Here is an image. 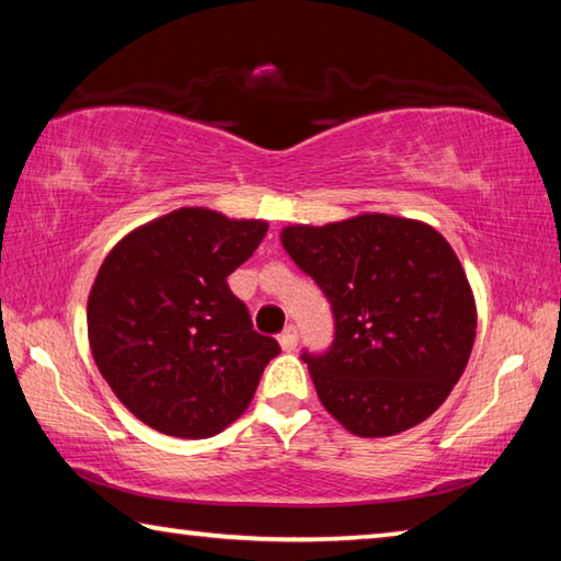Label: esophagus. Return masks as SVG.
<instances>
[{
  "instance_id": "1",
  "label": "esophagus",
  "mask_w": 561,
  "mask_h": 561,
  "mask_svg": "<svg viewBox=\"0 0 561 561\" xmlns=\"http://www.w3.org/2000/svg\"><path fill=\"white\" fill-rule=\"evenodd\" d=\"M297 344H299V331H297V327H287L279 334V346L284 348V351H294L297 348Z\"/></svg>"
}]
</instances>
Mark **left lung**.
Returning <instances> with one entry per match:
<instances>
[{"instance_id":"1","label":"left lung","mask_w":561,"mask_h":561,"mask_svg":"<svg viewBox=\"0 0 561 561\" xmlns=\"http://www.w3.org/2000/svg\"><path fill=\"white\" fill-rule=\"evenodd\" d=\"M282 244L334 314L331 346L301 354L327 411L360 438L403 433L438 411L478 327L445 237L405 217L358 215L284 227Z\"/></svg>"}]
</instances>
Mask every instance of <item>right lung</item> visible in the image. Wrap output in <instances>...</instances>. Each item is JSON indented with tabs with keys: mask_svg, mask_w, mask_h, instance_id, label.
I'll use <instances>...</instances> for the list:
<instances>
[{
	"mask_svg": "<svg viewBox=\"0 0 561 561\" xmlns=\"http://www.w3.org/2000/svg\"><path fill=\"white\" fill-rule=\"evenodd\" d=\"M267 222L183 207L113 247L89 294V341L128 411L175 438H210L250 405L279 354L252 329L227 277L252 257Z\"/></svg>",
	"mask_w": 561,
	"mask_h": 561,
	"instance_id": "1",
	"label": "right lung"
}]
</instances>
